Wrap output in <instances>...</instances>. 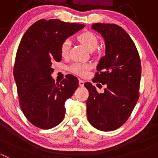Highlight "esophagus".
Listing matches in <instances>:
<instances>
[{
  "label": "esophagus",
  "instance_id": "34e87169",
  "mask_svg": "<svg viewBox=\"0 0 158 158\" xmlns=\"http://www.w3.org/2000/svg\"><path fill=\"white\" fill-rule=\"evenodd\" d=\"M84 85H85V81L83 80H79V85L82 87V86H84Z\"/></svg>",
  "mask_w": 158,
  "mask_h": 158
}]
</instances>
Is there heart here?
<instances>
[{
    "label": "heart",
    "mask_w": 158,
    "mask_h": 158,
    "mask_svg": "<svg viewBox=\"0 0 158 158\" xmlns=\"http://www.w3.org/2000/svg\"><path fill=\"white\" fill-rule=\"evenodd\" d=\"M78 40L90 51H94L95 49H96V47H98V39L92 32H84L82 34L79 35ZM70 45L71 43L69 40H65L62 42V45H61V54L63 58H67L69 56ZM90 68L91 66L89 64L74 62L69 66V70L79 76H85Z\"/></svg>",
    "instance_id": "1"
}]
</instances>
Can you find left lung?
I'll return each instance as SVG.
<instances>
[{"instance_id":"obj_1","label":"left lung","mask_w":158,"mask_h":158,"mask_svg":"<svg viewBox=\"0 0 158 158\" xmlns=\"http://www.w3.org/2000/svg\"><path fill=\"white\" fill-rule=\"evenodd\" d=\"M105 40V55L100 60L93 81L105 85L98 93L89 82L87 117L93 127L111 131L126 123L139 98L141 60L135 43L126 31L115 23L92 25Z\"/></svg>"}]
</instances>
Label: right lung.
I'll list each match as a JSON object with an SVG mask.
<instances>
[{
  "label": "right lung",
  "mask_w": 158,
  "mask_h": 158,
  "mask_svg": "<svg viewBox=\"0 0 158 158\" xmlns=\"http://www.w3.org/2000/svg\"><path fill=\"white\" fill-rule=\"evenodd\" d=\"M85 27L59 19H42L24 33L16 52L13 74L19 106L27 120L41 129L56 127L65 117V102L78 88L77 78L67 74L59 83L52 65L62 60L61 45Z\"/></svg>",
  "instance_id": "add662e5"
}]
</instances>
